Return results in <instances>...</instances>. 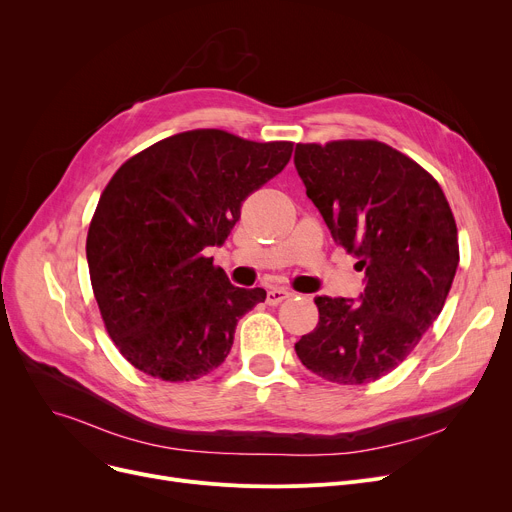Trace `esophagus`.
<instances>
[{"label": "esophagus", "mask_w": 512, "mask_h": 512, "mask_svg": "<svg viewBox=\"0 0 512 512\" xmlns=\"http://www.w3.org/2000/svg\"><path fill=\"white\" fill-rule=\"evenodd\" d=\"M290 297H292L290 290H286V288H272V290H267V305H278V303H282V301H286Z\"/></svg>", "instance_id": "esophagus-1"}]
</instances>
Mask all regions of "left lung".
<instances>
[{"mask_svg": "<svg viewBox=\"0 0 512 512\" xmlns=\"http://www.w3.org/2000/svg\"><path fill=\"white\" fill-rule=\"evenodd\" d=\"M297 168L336 245L359 257V299L315 297L319 321L297 344L328 382L380 380L440 315L459 267V240L440 184L378 141L297 145Z\"/></svg>", "mask_w": 512, "mask_h": 512, "instance_id": "8db88e82", "label": "left lung"}]
</instances>
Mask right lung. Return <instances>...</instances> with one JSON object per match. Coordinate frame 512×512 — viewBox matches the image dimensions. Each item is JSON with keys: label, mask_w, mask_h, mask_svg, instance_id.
I'll return each mask as SVG.
<instances>
[{"label": "right lung", "mask_w": 512, "mask_h": 512, "mask_svg": "<svg viewBox=\"0 0 512 512\" xmlns=\"http://www.w3.org/2000/svg\"><path fill=\"white\" fill-rule=\"evenodd\" d=\"M290 155L286 141L188 130L114 174L89 226L87 261L107 334L130 365L191 382L226 361L238 319L265 290L232 286L203 251L224 245L242 201Z\"/></svg>", "instance_id": "1"}]
</instances>
